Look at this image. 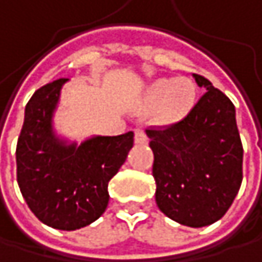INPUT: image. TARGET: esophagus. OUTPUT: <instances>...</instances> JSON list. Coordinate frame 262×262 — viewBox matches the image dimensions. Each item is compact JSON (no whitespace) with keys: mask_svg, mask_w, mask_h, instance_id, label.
<instances>
[{"mask_svg":"<svg viewBox=\"0 0 262 262\" xmlns=\"http://www.w3.org/2000/svg\"><path fill=\"white\" fill-rule=\"evenodd\" d=\"M135 142L136 144H147V135L142 129H135Z\"/></svg>","mask_w":262,"mask_h":262,"instance_id":"1","label":"esophagus"}]
</instances>
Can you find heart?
Listing matches in <instances>:
<instances>
[{
    "mask_svg": "<svg viewBox=\"0 0 262 262\" xmlns=\"http://www.w3.org/2000/svg\"><path fill=\"white\" fill-rule=\"evenodd\" d=\"M195 88L188 79H159L144 94V104L156 107V121L173 124L181 121L192 107Z\"/></svg>",
    "mask_w": 262,
    "mask_h": 262,
    "instance_id": "b5f03b06",
    "label": "heart"
}]
</instances>
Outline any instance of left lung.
<instances>
[{
  "label": "left lung",
  "mask_w": 262,
  "mask_h": 262,
  "mask_svg": "<svg viewBox=\"0 0 262 262\" xmlns=\"http://www.w3.org/2000/svg\"><path fill=\"white\" fill-rule=\"evenodd\" d=\"M192 77L206 92L179 123L147 136L158 208L183 226L203 228L220 220L238 194L243 145L232 101L208 79Z\"/></svg>",
  "instance_id": "8db88e82"
}]
</instances>
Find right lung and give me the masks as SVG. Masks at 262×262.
Masks as SVG:
<instances>
[{"label":"right lung","mask_w":262,"mask_h":262,"mask_svg":"<svg viewBox=\"0 0 262 262\" xmlns=\"http://www.w3.org/2000/svg\"><path fill=\"white\" fill-rule=\"evenodd\" d=\"M67 81L42 86L27 103L16 145V178L28 208L43 225L76 231L106 211L107 185L126 162L133 132L92 136L81 144L57 136L53 117Z\"/></svg>","instance_id":"right-lung-1"}]
</instances>
